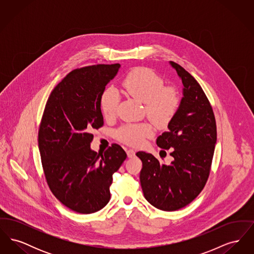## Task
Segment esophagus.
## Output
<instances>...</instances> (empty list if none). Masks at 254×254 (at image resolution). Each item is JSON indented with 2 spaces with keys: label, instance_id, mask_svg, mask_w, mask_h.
<instances>
[{
  "label": "esophagus",
  "instance_id": "34e87169",
  "mask_svg": "<svg viewBox=\"0 0 254 254\" xmlns=\"http://www.w3.org/2000/svg\"><path fill=\"white\" fill-rule=\"evenodd\" d=\"M127 157L133 158L135 156V151L132 149H128V150H127Z\"/></svg>",
  "mask_w": 254,
  "mask_h": 254
}]
</instances>
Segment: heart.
Listing matches in <instances>:
<instances>
[{"mask_svg":"<svg viewBox=\"0 0 254 254\" xmlns=\"http://www.w3.org/2000/svg\"><path fill=\"white\" fill-rule=\"evenodd\" d=\"M164 80L151 69L137 67L128 73L123 81V87L133 99L145 104L147 118L159 128H165L174 118L180 105L177 90L164 86ZM119 94L113 87L108 88L101 98V109L105 118L114 116L119 103ZM154 134L148 123L128 124L120 127L116 136L127 145L139 146L146 138Z\"/></svg>","mask_w":254,"mask_h":254,"instance_id":"obj_1","label":"heart"}]
</instances>
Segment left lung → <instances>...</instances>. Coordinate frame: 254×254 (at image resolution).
Returning <instances> with one entry per match:
<instances>
[{
    "label": "left lung",
    "instance_id": "left-lung-1",
    "mask_svg": "<svg viewBox=\"0 0 254 254\" xmlns=\"http://www.w3.org/2000/svg\"><path fill=\"white\" fill-rule=\"evenodd\" d=\"M169 64L181 80L183 97L169 131L160 135L156 143L161 148L173 149V160L166 165L150 153H136L143 163L140 182L144 196L165 211L189 205L202 191L217 140L214 114L202 87L181 65Z\"/></svg>",
    "mask_w": 254,
    "mask_h": 254
}]
</instances>
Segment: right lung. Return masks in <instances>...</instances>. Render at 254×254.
<instances>
[{
	"label": "right lung",
	"mask_w": 254,
	"mask_h": 254,
	"mask_svg": "<svg viewBox=\"0 0 254 254\" xmlns=\"http://www.w3.org/2000/svg\"><path fill=\"white\" fill-rule=\"evenodd\" d=\"M119 64L68 73L52 90L39 129V150L49 189L73 211L89 214L110 200L112 175L127 153L113 144L104 153L90 147L91 131L104 125L101 98Z\"/></svg>",
	"instance_id": "obj_1"
}]
</instances>
